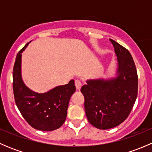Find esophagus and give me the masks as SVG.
Returning <instances> with one entry per match:
<instances>
[{"mask_svg": "<svg viewBox=\"0 0 152 152\" xmlns=\"http://www.w3.org/2000/svg\"><path fill=\"white\" fill-rule=\"evenodd\" d=\"M82 82H81L79 79H76V80H75V86H76L77 90H79V89L81 88V87H82Z\"/></svg>", "mask_w": 152, "mask_h": 152, "instance_id": "esophagus-1", "label": "esophagus"}]
</instances>
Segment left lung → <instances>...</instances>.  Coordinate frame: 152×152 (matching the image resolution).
I'll return each mask as SVG.
<instances>
[{
  "label": "left lung",
  "mask_w": 152,
  "mask_h": 152,
  "mask_svg": "<svg viewBox=\"0 0 152 152\" xmlns=\"http://www.w3.org/2000/svg\"><path fill=\"white\" fill-rule=\"evenodd\" d=\"M110 41L118 56V76L110 80H89L81 88L87 120L99 129L115 127L127 118L138 90L137 70L131 53L113 39Z\"/></svg>",
  "instance_id": "8db88e82"
}]
</instances>
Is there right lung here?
<instances>
[{
  "label": "right lung",
  "instance_id": "right-lung-1",
  "mask_svg": "<svg viewBox=\"0 0 152 152\" xmlns=\"http://www.w3.org/2000/svg\"><path fill=\"white\" fill-rule=\"evenodd\" d=\"M18 53L13 68V92L15 104L31 126L40 131L57 129L65 121L69 101L76 91L74 80L45 93H37L24 85L21 78L22 52Z\"/></svg>",
  "mask_w": 152,
  "mask_h": 152
}]
</instances>
